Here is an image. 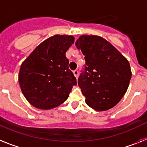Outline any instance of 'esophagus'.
<instances>
[{
  "mask_svg": "<svg viewBox=\"0 0 147 147\" xmlns=\"http://www.w3.org/2000/svg\"><path fill=\"white\" fill-rule=\"evenodd\" d=\"M73 74H74V75H75V77L76 78H78V71L77 69L74 70Z\"/></svg>",
  "mask_w": 147,
  "mask_h": 147,
  "instance_id": "obj_1",
  "label": "esophagus"
}]
</instances>
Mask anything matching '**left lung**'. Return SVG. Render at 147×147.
<instances>
[{
	"mask_svg": "<svg viewBox=\"0 0 147 147\" xmlns=\"http://www.w3.org/2000/svg\"><path fill=\"white\" fill-rule=\"evenodd\" d=\"M75 46L85 56V68L78 84L86 104L96 111L114 107L128 89L132 77L129 61L102 37L81 35Z\"/></svg>",
	"mask_w": 147,
	"mask_h": 147,
	"instance_id": "left-lung-1",
	"label": "left lung"
}]
</instances>
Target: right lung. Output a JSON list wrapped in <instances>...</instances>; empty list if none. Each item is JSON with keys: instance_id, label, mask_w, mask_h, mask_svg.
I'll list each match as a JSON object with an SVG mask.
<instances>
[{"instance_id": "right-lung-1", "label": "right lung", "mask_w": 147, "mask_h": 147, "mask_svg": "<svg viewBox=\"0 0 147 147\" xmlns=\"http://www.w3.org/2000/svg\"><path fill=\"white\" fill-rule=\"evenodd\" d=\"M75 38L55 35L40 43L20 66L18 81L24 97L33 107L51 109L68 98L76 78L66 57Z\"/></svg>"}]
</instances>
